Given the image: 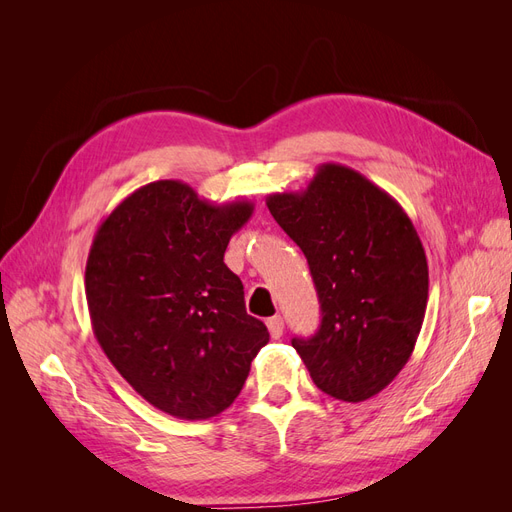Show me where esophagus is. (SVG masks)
Masks as SVG:
<instances>
[{"instance_id": "34e87169", "label": "esophagus", "mask_w": 512, "mask_h": 512, "mask_svg": "<svg viewBox=\"0 0 512 512\" xmlns=\"http://www.w3.org/2000/svg\"><path fill=\"white\" fill-rule=\"evenodd\" d=\"M267 329H269V333H271L273 339H280V337L284 335V320H282V316L269 318V320H267Z\"/></svg>"}]
</instances>
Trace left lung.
I'll return each instance as SVG.
<instances>
[{"mask_svg": "<svg viewBox=\"0 0 512 512\" xmlns=\"http://www.w3.org/2000/svg\"><path fill=\"white\" fill-rule=\"evenodd\" d=\"M267 207L301 247L322 322L294 337L309 376L339 401H365L399 374L421 333L429 269L397 200L356 170L320 164L303 192L269 194Z\"/></svg>", "mask_w": 512, "mask_h": 512, "instance_id": "1", "label": "left lung"}]
</instances>
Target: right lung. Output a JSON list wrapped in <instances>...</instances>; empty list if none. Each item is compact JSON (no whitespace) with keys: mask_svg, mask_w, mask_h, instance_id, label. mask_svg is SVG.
Wrapping results in <instances>:
<instances>
[{"mask_svg":"<svg viewBox=\"0 0 512 512\" xmlns=\"http://www.w3.org/2000/svg\"><path fill=\"white\" fill-rule=\"evenodd\" d=\"M252 213L247 200L215 205L162 179L123 198L91 243L85 297L100 348L138 395L183 421L224 412L269 342L224 265Z\"/></svg>","mask_w":512,"mask_h":512,"instance_id":"right-lung-1","label":"right lung"}]
</instances>
